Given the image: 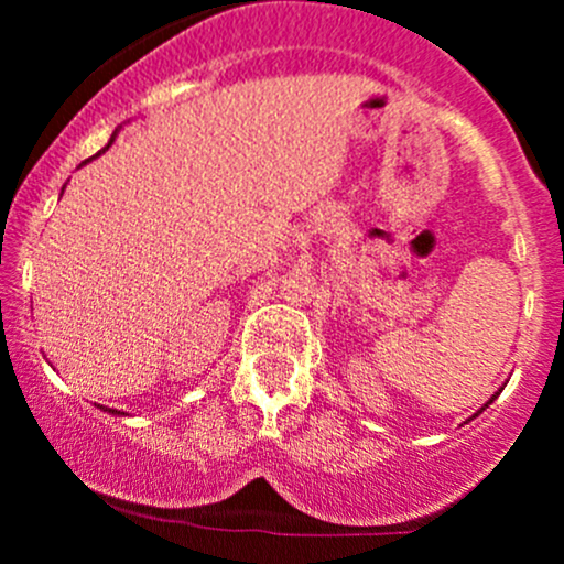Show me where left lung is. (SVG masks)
I'll use <instances>...</instances> for the list:
<instances>
[{
	"instance_id": "1",
	"label": "left lung",
	"mask_w": 564,
	"mask_h": 564,
	"mask_svg": "<svg viewBox=\"0 0 564 564\" xmlns=\"http://www.w3.org/2000/svg\"><path fill=\"white\" fill-rule=\"evenodd\" d=\"M499 392H502V390H499ZM494 398H497V395H494ZM494 398H488V403H494ZM488 403H482V409H486ZM482 409H480V412H482ZM480 412H477V414H480ZM477 414H471V417H477Z\"/></svg>"
}]
</instances>
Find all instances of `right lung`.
I'll return each mask as SVG.
<instances>
[{
  "instance_id": "right-lung-1",
  "label": "right lung",
  "mask_w": 564,
  "mask_h": 564,
  "mask_svg": "<svg viewBox=\"0 0 564 564\" xmlns=\"http://www.w3.org/2000/svg\"><path fill=\"white\" fill-rule=\"evenodd\" d=\"M113 139H117V130H113L111 141H108V144H106V147H104V150H100V152H106V150H108V147H111V144H113ZM100 152H98V155H100ZM98 155H93V158H98ZM93 158H89V161H93ZM89 161H84V163H89ZM84 163H82V166H84ZM100 409H104V412H111V414H122V412H117V409H106V406H100Z\"/></svg>"
}]
</instances>
